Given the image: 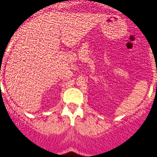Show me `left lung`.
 Returning a JSON list of instances; mask_svg holds the SVG:
<instances>
[{"instance_id":"obj_1","label":"left lung","mask_w":157,"mask_h":157,"mask_svg":"<svg viewBox=\"0 0 157 157\" xmlns=\"http://www.w3.org/2000/svg\"><path fill=\"white\" fill-rule=\"evenodd\" d=\"M156 87H157V84H156Z\"/></svg>"}]
</instances>
